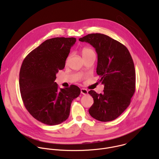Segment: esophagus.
I'll return each instance as SVG.
<instances>
[{
	"label": "esophagus",
	"mask_w": 159,
	"mask_h": 159,
	"mask_svg": "<svg viewBox=\"0 0 159 159\" xmlns=\"http://www.w3.org/2000/svg\"><path fill=\"white\" fill-rule=\"evenodd\" d=\"M80 92H81V94H82L84 95H87L88 94V90L84 88H82L80 89Z\"/></svg>",
	"instance_id": "1"
}]
</instances>
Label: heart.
<instances>
[{"label": "heart", "mask_w": 159, "mask_h": 159, "mask_svg": "<svg viewBox=\"0 0 159 159\" xmlns=\"http://www.w3.org/2000/svg\"><path fill=\"white\" fill-rule=\"evenodd\" d=\"M81 53L83 58H85L90 55H95L94 52L91 48H90L89 47H84V48H82L81 51Z\"/></svg>", "instance_id": "b5f03b06"}]
</instances>
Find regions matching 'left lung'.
I'll list each match as a JSON object with an SVG mask.
<instances>
[{
  "label": "left lung",
  "instance_id": "1",
  "mask_svg": "<svg viewBox=\"0 0 159 159\" xmlns=\"http://www.w3.org/2000/svg\"><path fill=\"white\" fill-rule=\"evenodd\" d=\"M96 49L98 53L96 72L104 85L103 93L90 90L94 103L90 115L103 122L119 117L130 104L135 91V69L127 48L119 41L101 34H89L79 39Z\"/></svg>",
  "mask_w": 159,
  "mask_h": 159
}]
</instances>
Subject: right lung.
Wrapping results in <instances>:
<instances>
[{
    "mask_svg": "<svg viewBox=\"0 0 159 159\" xmlns=\"http://www.w3.org/2000/svg\"><path fill=\"white\" fill-rule=\"evenodd\" d=\"M75 38H53L42 43L22 61L19 89L23 104L36 120L57 125L69 118L72 101L80 89L75 85L59 89L56 74L64 69Z\"/></svg>",
    "mask_w": 159,
    "mask_h": 159,
    "instance_id": "obj_1",
    "label": "right lung"
}]
</instances>
